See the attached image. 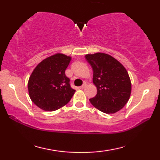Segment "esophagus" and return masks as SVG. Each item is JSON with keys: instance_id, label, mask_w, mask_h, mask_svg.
<instances>
[{"instance_id": "esophagus-1", "label": "esophagus", "mask_w": 160, "mask_h": 160, "mask_svg": "<svg viewBox=\"0 0 160 160\" xmlns=\"http://www.w3.org/2000/svg\"><path fill=\"white\" fill-rule=\"evenodd\" d=\"M86 86H87V84H86V83H84L83 85L80 87V88H81V89H84V88H85Z\"/></svg>"}]
</instances>
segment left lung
I'll use <instances>...</instances> for the list:
<instances>
[{"label":"left lung","instance_id":"left-lung-1","mask_svg":"<svg viewBox=\"0 0 160 160\" xmlns=\"http://www.w3.org/2000/svg\"><path fill=\"white\" fill-rule=\"evenodd\" d=\"M85 58L93 70L96 96L91 104L105 113H114L125 106L131 94L129 75L122 64L104 53L86 54Z\"/></svg>","mask_w":160,"mask_h":160}]
</instances>
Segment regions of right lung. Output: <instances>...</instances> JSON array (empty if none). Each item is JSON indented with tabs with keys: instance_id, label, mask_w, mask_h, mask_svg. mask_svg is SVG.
<instances>
[{
	"instance_id": "1",
	"label": "right lung",
	"mask_w": 160,
	"mask_h": 160,
	"mask_svg": "<svg viewBox=\"0 0 160 160\" xmlns=\"http://www.w3.org/2000/svg\"><path fill=\"white\" fill-rule=\"evenodd\" d=\"M71 57L57 53L45 58L35 67L28 80L32 102L46 112H53L67 104L75 90L70 85L65 71Z\"/></svg>"
}]
</instances>
